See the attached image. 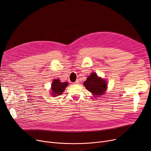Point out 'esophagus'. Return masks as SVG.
<instances>
[{"mask_svg": "<svg viewBox=\"0 0 151 151\" xmlns=\"http://www.w3.org/2000/svg\"><path fill=\"white\" fill-rule=\"evenodd\" d=\"M79 82H80V81H79V80H76V81H75V82L73 83V84H78V83H79Z\"/></svg>", "mask_w": 151, "mask_h": 151, "instance_id": "esophagus-1", "label": "esophagus"}]
</instances>
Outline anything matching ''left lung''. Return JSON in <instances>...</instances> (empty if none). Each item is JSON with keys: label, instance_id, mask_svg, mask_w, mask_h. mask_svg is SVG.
Here are the masks:
<instances>
[{"label": "left lung", "instance_id": "1", "mask_svg": "<svg viewBox=\"0 0 151 151\" xmlns=\"http://www.w3.org/2000/svg\"><path fill=\"white\" fill-rule=\"evenodd\" d=\"M83 84L89 92L96 96L103 95L107 86L106 81L98 77L96 73H91L88 76Z\"/></svg>", "mask_w": 151, "mask_h": 151}]
</instances>
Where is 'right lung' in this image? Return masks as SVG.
I'll return each instance as SVG.
<instances>
[{"label":"right lung","instance_id":"1","mask_svg":"<svg viewBox=\"0 0 151 151\" xmlns=\"http://www.w3.org/2000/svg\"><path fill=\"white\" fill-rule=\"evenodd\" d=\"M67 86V82L61 83L59 80H54L52 84V95L54 96H60Z\"/></svg>","mask_w":151,"mask_h":151}]
</instances>
